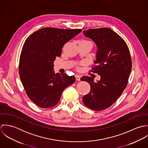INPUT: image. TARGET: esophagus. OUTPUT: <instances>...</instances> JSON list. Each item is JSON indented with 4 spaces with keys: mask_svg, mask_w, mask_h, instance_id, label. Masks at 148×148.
<instances>
[{
    "mask_svg": "<svg viewBox=\"0 0 148 148\" xmlns=\"http://www.w3.org/2000/svg\"><path fill=\"white\" fill-rule=\"evenodd\" d=\"M75 77H76V80L77 81H80V76L79 75H76Z\"/></svg>",
    "mask_w": 148,
    "mask_h": 148,
    "instance_id": "1",
    "label": "esophagus"
}]
</instances>
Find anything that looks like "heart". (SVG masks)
Segmentation results:
<instances>
[{"instance_id": "heart-1", "label": "heart", "mask_w": 148, "mask_h": 148, "mask_svg": "<svg viewBox=\"0 0 148 148\" xmlns=\"http://www.w3.org/2000/svg\"><path fill=\"white\" fill-rule=\"evenodd\" d=\"M80 42H86V43H89V44H91V45L92 46V43L90 42H89V41H87V40H83V41H82ZM84 63H82L79 64L77 65V66H76V69H78V70H80V65H84Z\"/></svg>"}]
</instances>
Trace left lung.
I'll use <instances>...</instances> for the list:
<instances>
[{
	"label": "left lung",
	"instance_id": "1",
	"mask_svg": "<svg viewBox=\"0 0 148 148\" xmlns=\"http://www.w3.org/2000/svg\"><path fill=\"white\" fill-rule=\"evenodd\" d=\"M83 34L97 45L96 65L90 71L100 75V80L94 82L88 76L81 78L90 86L83 101L92 110H103L112 106L127 86L132 69L129 49L124 40L110 28L89 29Z\"/></svg>",
	"mask_w": 148,
	"mask_h": 148
}]
</instances>
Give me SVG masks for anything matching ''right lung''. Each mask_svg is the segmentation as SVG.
<instances>
[{
	"mask_svg": "<svg viewBox=\"0 0 148 148\" xmlns=\"http://www.w3.org/2000/svg\"><path fill=\"white\" fill-rule=\"evenodd\" d=\"M81 29L46 27L25 41L19 60V73L28 97L38 106L48 108L59 101L64 89L75 83L74 76L55 73L54 61L63 45L82 32Z\"/></svg>",
	"mask_w": 148,
	"mask_h": 148,
	"instance_id": "add662e5",
	"label": "right lung"
}]
</instances>
